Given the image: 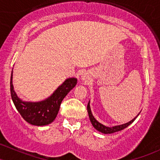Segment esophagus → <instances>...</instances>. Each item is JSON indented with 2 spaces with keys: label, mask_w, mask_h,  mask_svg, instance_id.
Here are the masks:
<instances>
[{
  "label": "esophagus",
  "mask_w": 160,
  "mask_h": 160,
  "mask_svg": "<svg viewBox=\"0 0 160 160\" xmlns=\"http://www.w3.org/2000/svg\"><path fill=\"white\" fill-rule=\"evenodd\" d=\"M81 78L82 80H87V77H86L85 75H82V76H81Z\"/></svg>",
  "instance_id": "obj_1"
}]
</instances>
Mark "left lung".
<instances>
[{"instance_id": "left-lung-1", "label": "left lung", "mask_w": 160, "mask_h": 160, "mask_svg": "<svg viewBox=\"0 0 160 160\" xmlns=\"http://www.w3.org/2000/svg\"><path fill=\"white\" fill-rule=\"evenodd\" d=\"M87 111H88V113H89V120H90V122H92V125L93 126V127H94L96 130H98V132H101L104 134H111V133L116 132H119V131H121V130L124 129L125 128L128 127L130 124L132 123L134 121H135V119H136V117L139 115V113H139L137 117H135L133 120L129 121V122H126V123L122 124V125H119V126H113V127H108V126H104L103 124L100 123V122H98V121L95 120V117H93L90 105H89V102L87 104Z\"/></svg>"}]
</instances>
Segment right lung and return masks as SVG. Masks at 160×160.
I'll list each match as a JSON object with an SVG mask.
<instances>
[{"instance_id": "obj_1", "label": "right lung", "mask_w": 160, "mask_h": 160, "mask_svg": "<svg viewBox=\"0 0 160 160\" xmlns=\"http://www.w3.org/2000/svg\"><path fill=\"white\" fill-rule=\"evenodd\" d=\"M76 78H68L57 88L48 98L38 102H23L13 89L12 71L10 78V94L14 105L22 118L28 123L34 126H46L50 124L56 119L60 105L64 98L76 86Z\"/></svg>"}]
</instances>
